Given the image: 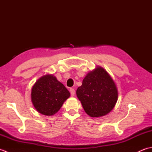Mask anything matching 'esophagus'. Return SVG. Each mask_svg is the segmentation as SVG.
I'll return each mask as SVG.
<instances>
[{
  "label": "esophagus",
  "instance_id": "34e87169",
  "mask_svg": "<svg viewBox=\"0 0 152 152\" xmlns=\"http://www.w3.org/2000/svg\"><path fill=\"white\" fill-rule=\"evenodd\" d=\"M70 95L71 96H74L75 95V90H74L73 88H70Z\"/></svg>",
  "mask_w": 152,
  "mask_h": 152
}]
</instances>
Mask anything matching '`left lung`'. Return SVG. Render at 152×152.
I'll list each match as a JSON object with an SVG mask.
<instances>
[{
  "label": "left lung",
  "mask_w": 152,
  "mask_h": 152,
  "mask_svg": "<svg viewBox=\"0 0 152 152\" xmlns=\"http://www.w3.org/2000/svg\"><path fill=\"white\" fill-rule=\"evenodd\" d=\"M76 95L86 113L92 118L110 112L117 102L118 91L111 76L104 68L96 66L87 74Z\"/></svg>",
  "instance_id": "left-lung-1"
}]
</instances>
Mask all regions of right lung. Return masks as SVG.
Instances as JSON below:
<instances>
[{
    "label": "right lung",
    "instance_id": "add662e5",
    "mask_svg": "<svg viewBox=\"0 0 152 152\" xmlns=\"http://www.w3.org/2000/svg\"><path fill=\"white\" fill-rule=\"evenodd\" d=\"M70 96V92L53 74L41 76L31 89L32 103L34 108L44 115L56 114Z\"/></svg>",
    "mask_w": 152,
    "mask_h": 152
}]
</instances>
